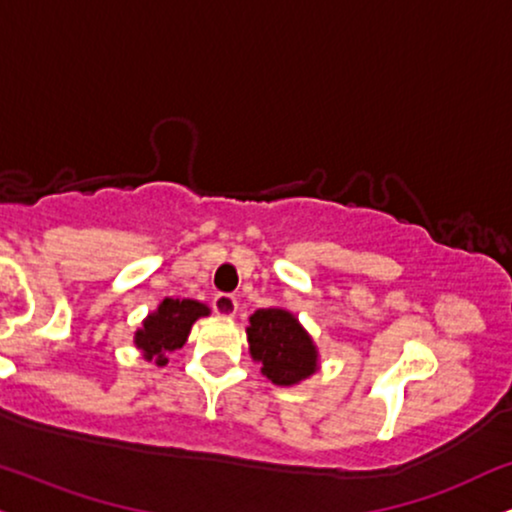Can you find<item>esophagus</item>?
Masks as SVG:
<instances>
[{"label":"esophagus","mask_w":512,"mask_h":512,"mask_svg":"<svg viewBox=\"0 0 512 512\" xmlns=\"http://www.w3.org/2000/svg\"><path fill=\"white\" fill-rule=\"evenodd\" d=\"M213 311L223 318H232L237 313V299L232 294H216L213 296Z\"/></svg>","instance_id":"34e87169"}]
</instances>
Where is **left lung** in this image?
I'll use <instances>...</instances> for the list:
<instances>
[{"label": "left lung", "instance_id": "left-lung-1", "mask_svg": "<svg viewBox=\"0 0 512 512\" xmlns=\"http://www.w3.org/2000/svg\"><path fill=\"white\" fill-rule=\"evenodd\" d=\"M249 353L261 372L277 387H294L320 368V353L313 337L292 311L282 306L258 308L246 327Z\"/></svg>", "mask_w": 512, "mask_h": 512}]
</instances>
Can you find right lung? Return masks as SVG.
Masks as SVG:
<instances>
[{
  "instance_id": "obj_1",
  "label": "right lung",
  "mask_w": 512,
  "mask_h": 512,
  "mask_svg": "<svg viewBox=\"0 0 512 512\" xmlns=\"http://www.w3.org/2000/svg\"><path fill=\"white\" fill-rule=\"evenodd\" d=\"M211 308L194 299H166L151 311L135 332V346L142 351V358L149 363H168V353L180 349L187 342L192 325L199 318H206Z\"/></svg>"
}]
</instances>
